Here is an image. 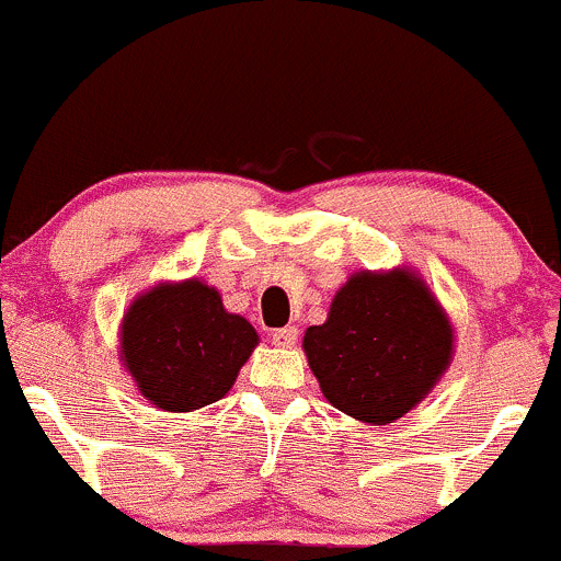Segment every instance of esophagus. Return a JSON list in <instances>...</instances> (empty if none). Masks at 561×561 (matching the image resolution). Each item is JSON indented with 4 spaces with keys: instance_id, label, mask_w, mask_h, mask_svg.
<instances>
[{
    "instance_id": "1",
    "label": "esophagus",
    "mask_w": 561,
    "mask_h": 561,
    "mask_svg": "<svg viewBox=\"0 0 561 561\" xmlns=\"http://www.w3.org/2000/svg\"><path fill=\"white\" fill-rule=\"evenodd\" d=\"M297 327H280L273 332V343L278 345V348H291L294 343H297Z\"/></svg>"
}]
</instances>
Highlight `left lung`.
Returning <instances> with one entry per match:
<instances>
[{
    "instance_id": "1",
    "label": "left lung",
    "mask_w": 561,
    "mask_h": 561,
    "mask_svg": "<svg viewBox=\"0 0 561 561\" xmlns=\"http://www.w3.org/2000/svg\"><path fill=\"white\" fill-rule=\"evenodd\" d=\"M302 345L334 408L365 424H391L437 383L454 334L424 280L394 270L354 275Z\"/></svg>"
}]
</instances>
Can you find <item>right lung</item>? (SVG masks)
<instances>
[{
	"label": "right lung",
	"instance_id": "1",
	"mask_svg": "<svg viewBox=\"0 0 561 561\" xmlns=\"http://www.w3.org/2000/svg\"><path fill=\"white\" fill-rule=\"evenodd\" d=\"M256 343V329L227 313L216 288L196 278L137 297L121 327L126 369L142 397L170 413L221 400Z\"/></svg>",
	"mask_w": 561,
	"mask_h": 561
}]
</instances>
